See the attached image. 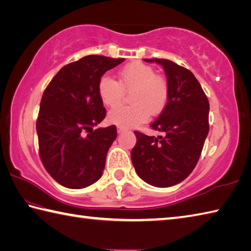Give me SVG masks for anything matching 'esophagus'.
<instances>
[{
  "label": "esophagus",
  "instance_id": "1",
  "mask_svg": "<svg viewBox=\"0 0 251 251\" xmlns=\"http://www.w3.org/2000/svg\"><path fill=\"white\" fill-rule=\"evenodd\" d=\"M117 131H118V133H124V132L126 131L124 127H120V126H118L117 127Z\"/></svg>",
  "mask_w": 251,
  "mask_h": 251
}]
</instances>
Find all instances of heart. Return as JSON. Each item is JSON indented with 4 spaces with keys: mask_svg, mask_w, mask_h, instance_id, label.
Wrapping results in <instances>:
<instances>
[{
    "mask_svg": "<svg viewBox=\"0 0 251 251\" xmlns=\"http://www.w3.org/2000/svg\"><path fill=\"white\" fill-rule=\"evenodd\" d=\"M125 93H131L132 106L118 107L108 115L110 124L124 129L148 121L150 113L157 116L167 105L169 87L166 78L156 74L150 65L132 62L119 71V82L103 75L98 82V94L108 107H116L122 101Z\"/></svg>",
    "mask_w": 251,
    "mask_h": 251,
    "instance_id": "obj_1",
    "label": "heart"
}]
</instances>
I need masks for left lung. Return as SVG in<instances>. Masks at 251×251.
Instances as JSON below:
<instances>
[{"label":"left lung","mask_w":251,"mask_h":251,"mask_svg":"<svg viewBox=\"0 0 251 251\" xmlns=\"http://www.w3.org/2000/svg\"><path fill=\"white\" fill-rule=\"evenodd\" d=\"M162 65L169 98L151 127L162 135L134 131L136 144L131 159L139 177L154 187L181 182L195 169L209 133L210 103L191 71L166 59H144Z\"/></svg>","instance_id":"left-lung-1"}]
</instances>
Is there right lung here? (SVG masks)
Masks as SVG:
<instances>
[{"label": "right lung", "instance_id": "add662e5", "mask_svg": "<svg viewBox=\"0 0 251 251\" xmlns=\"http://www.w3.org/2000/svg\"><path fill=\"white\" fill-rule=\"evenodd\" d=\"M124 61L86 55L64 65L45 89L36 124L39 156L63 187L82 189L101 177L117 127L93 129L106 117L98 82Z\"/></svg>", "mask_w": 251, "mask_h": 251}]
</instances>
